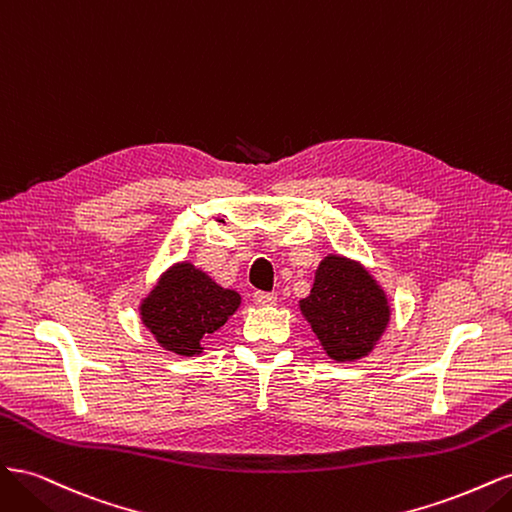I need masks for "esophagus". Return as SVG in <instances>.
I'll list each match as a JSON object with an SVG mask.
<instances>
[{
  "mask_svg": "<svg viewBox=\"0 0 512 512\" xmlns=\"http://www.w3.org/2000/svg\"><path fill=\"white\" fill-rule=\"evenodd\" d=\"M275 294L273 292H262V290H256L254 292V303L260 305V307H269L275 303Z\"/></svg>",
  "mask_w": 512,
  "mask_h": 512,
  "instance_id": "34e87169",
  "label": "esophagus"
}]
</instances>
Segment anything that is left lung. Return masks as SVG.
<instances>
[{
	"mask_svg": "<svg viewBox=\"0 0 512 512\" xmlns=\"http://www.w3.org/2000/svg\"><path fill=\"white\" fill-rule=\"evenodd\" d=\"M299 307L324 352L337 363L367 356L391 320V305L380 284L361 262L339 254L324 256L312 292Z\"/></svg>",
	"mask_w": 512,
	"mask_h": 512,
	"instance_id": "left-lung-1",
	"label": "left lung"
}]
</instances>
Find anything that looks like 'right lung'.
<instances>
[{
	"instance_id": "add662e5",
	"label": "right lung",
	"mask_w": 512,
	"mask_h": 512,
	"mask_svg": "<svg viewBox=\"0 0 512 512\" xmlns=\"http://www.w3.org/2000/svg\"><path fill=\"white\" fill-rule=\"evenodd\" d=\"M241 294L222 288L192 262H177L141 303V320L156 342L181 356L200 354L203 342L237 312Z\"/></svg>"
}]
</instances>
